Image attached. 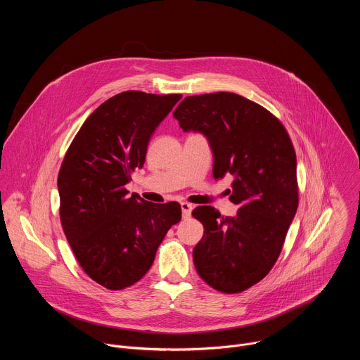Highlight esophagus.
Instances as JSON below:
<instances>
[{
  "label": "esophagus",
  "instance_id": "34e87169",
  "mask_svg": "<svg viewBox=\"0 0 360 360\" xmlns=\"http://www.w3.org/2000/svg\"><path fill=\"white\" fill-rule=\"evenodd\" d=\"M181 210H182V218H184V219L191 218V214H192V205H191V203L182 202V203H181Z\"/></svg>",
  "mask_w": 360,
  "mask_h": 360
}]
</instances>
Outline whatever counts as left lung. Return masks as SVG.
Instances as JSON below:
<instances>
[{
  "label": "left lung",
  "mask_w": 360,
  "mask_h": 360,
  "mask_svg": "<svg viewBox=\"0 0 360 360\" xmlns=\"http://www.w3.org/2000/svg\"><path fill=\"white\" fill-rule=\"evenodd\" d=\"M174 117L185 132L207 136L212 174L233 176L229 199L239 207L235 217L193 210L203 225L192 253L196 272L219 292H242L269 274L297 210L292 141L268 110L233 92L186 96Z\"/></svg>",
  "instance_id": "1"
}]
</instances>
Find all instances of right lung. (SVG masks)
Listing matches in <instances>:
<instances>
[{"instance_id":"add662e5","label":"right lung","mask_w":360,"mask_h":360,"mask_svg":"<svg viewBox=\"0 0 360 360\" xmlns=\"http://www.w3.org/2000/svg\"><path fill=\"white\" fill-rule=\"evenodd\" d=\"M181 98L121 92L86 118L65 153L58 174L63 229L84 272L107 289L138 282L181 221L178 202L152 203L125 188L143 167L152 134Z\"/></svg>"}]
</instances>
